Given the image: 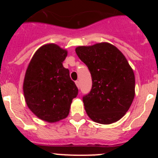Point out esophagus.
Returning <instances> with one entry per match:
<instances>
[{
    "instance_id": "esophagus-1",
    "label": "esophagus",
    "mask_w": 158,
    "mask_h": 158,
    "mask_svg": "<svg viewBox=\"0 0 158 158\" xmlns=\"http://www.w3.org/2000/svg\"><path fill=\"white\" fill-rule=\"evenodd\" d=\"M76 86L79 89V87H80V84H79V81H76Z\"/></svg>"
}]
</instances>
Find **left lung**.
I'll return each mask as SVG.
<instances>
[{"mask_svg": "<svg viewBox=\"0 0 158 158\" xmlns=\"http://www.w3.org/2000/svg\"><path fill=\"white\" fill-rule=\"evenodd\" d=\"M92 76L91 91L82 97L89 117L109 125L122 118L135 97L134 72L125 56L108 43L76 49Z\"/></svg>", "mask_w": 158, "mask_h": 158, "instance_id": "left-lung-1", "label": "left lung"}]
</instances>
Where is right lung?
<instances>
[{
    "instance_id": "obj_1",
    "label": "right lung",
    "mask_w": 158,
    "mask_h": 158,
    "mask_svg": "<svg viewBox=\"0 0 158 158\" xmlns=\"http://www.w3.org/2000/svg\"><path fill=\"white\" fill-rule=\"evenodd\" d=\"M67 51L56 44L38 49L30 60L23 81V94L28 108L39 118L56 122L69 113L78 88L70 79L63 62Z\"/></svg>"
}]
</instances>
